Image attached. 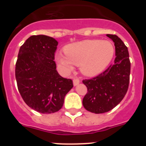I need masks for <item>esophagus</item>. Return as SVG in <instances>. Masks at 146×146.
<instances>
[{
	"label": "esophagus",
	"mask_w": 146,
	"mask_h": 146,
	"mask_svg": "<svg viewBox=\"0 0 146 146\" xmlns=\"http://www.w3.org/2000/svg\"><path fill=\"white\" fill-rule=\"evenodd\" d=\"M73 83H74V86H77V85L80 83V80L79 78H77V77H74V79H73Z\"/></svg>",
	"instance_id": "obj_1"
}]
</instances>
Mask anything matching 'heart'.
Instances as JSON below:
<instances>
[{
    "instance_id": "b5f03b06",
    "label": "heart",
    "mask_w": 146,
    "mask_h": 146,
    "mask_svg": "<svg viewBox=\"0 0 146 146\" xmlns=\"http://www.w3.org/2000/svg\"><path fill=\"white\" fill-rule=\"evenodd\" d=\"M64 52L65 55H55V60L64 71L70 72L75 65L85 75L95 76L111 62L115 47L110 41L88 39L66 45Z\"/></svg>"
}]
</instances>
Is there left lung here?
Returning a JSON list of instances; mask_svg holds the SVG:
<instances>
[{"label":"left lung","mask_w":146,"mask_h":146,"mask_svg":"<svg viewBox=\"0 0 146 146\" xmlns=\"http://www.w3.org/2000/svg\"><path fill=\"white\" fill-rule=\"evenodd\" d=\"M114 42L113 64L96 77L82 80L87 93L82 99L85 109L99 114L111 110L123 99L129 84L130 64L128 48L116 35L107 34Z\"/></svg>","instance_id":"1"}]
</instances>
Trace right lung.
Wrapping results in <instances>:
<instances>
[{"instance_id": "obj_1", "label": "right lung", "mask_w": 146, "mask_h": 146, "mask_svg": "<svg viewBox=\"0 0 146 146\" xmlns=\"http://www.w3.org/2000/svg\"><path fill=\"white\" fill-rule=\"evenodd\" d=\"M58 42L45 35L31 36L20 47L15 66L18 91L28 106L41 113H53L63 107L73 87L71 79L56 70Z\"/></svg>"}]
</instances>
